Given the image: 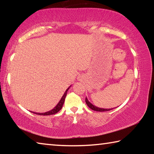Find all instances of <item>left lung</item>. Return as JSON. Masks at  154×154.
<instances>
[{
  "mask_svg": "<svg viewBox=\"0 0 154 154\" xmlns=\"http://www.w3.org/2000/svg\"><path fill=\"white\" fill-rule=\"evenodd\" d=\"M85 103H86V105L89 106V107L92 109V110L94 111H110V110H112L113 109H102V108H99V107H97V106H94V105H92V103H91L90 102H89V100H88L87 97L85 98Z\"/></svg>",
  "mask_w": 154,
  "mask_h": 154,
  "instance_id": "obj_1",
  "label": "left lung"
}]
</instances>
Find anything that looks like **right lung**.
Masks as SVG:
<instances>
[{
  "mask_svg": "<svg viewBox=\"0 0 154 154\" xmlns=\"http://www.w3.org/2000/svg\"><path fill=\"white\" fill-rule=\"evenodd\" d=\"M70 87H71V86H70ZM70 87L68 88L67 90L65 91L64 95L62 96V97L61 98L60 100L59 101V103L57 104V105L53 109H51V110L49 111L45 112V113H36V112H33V111H30V112H31V113H33L36 114V115H40V116H49V115H54V114L57 113L62 109V106H63V104L64 103L65 98H66L67 92H68V90H69V89L70 88Z\"/></svg>",
  "mask_w": 154,
  "mask_h": 154,
  "instance_id": "add662e5",
  "label": "right lung"
}]
</instances>
